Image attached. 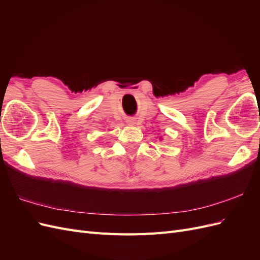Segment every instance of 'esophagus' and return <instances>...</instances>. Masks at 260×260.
<instances>
[{
    "label": "esophagus",
    "instance_id": "34e87169",
    "mask_svg": "<svg viewBox=\"0 0 260 260\" xmlns=\"http://www.w3.org/2000/svg\"><path fill=\"white\" fill-rule=\"evenodd\" d=\"M125 122H127L128 125H135L137 123V121L135 119H132V118H128V119L125 120Z\"/></svg>",
    "mask_w": 260,
    "mask_h": 260
}]
</instances>
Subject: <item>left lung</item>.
<instances>
[{
  "instance_id": "8db88e82",
  "label": "left lung",
  "mask_w": 260,
  "mask_h": 260,
  "mask_svg": "<svg viewBox=\"0 0 260 260\" xmlns=\"http://www.w3.org/2000/svg\"><path fill=\"white\" fill-rule=\"evenodd\" d=\"M159 139H160V138H159Z\"/></svg>"
}]
</instances>
